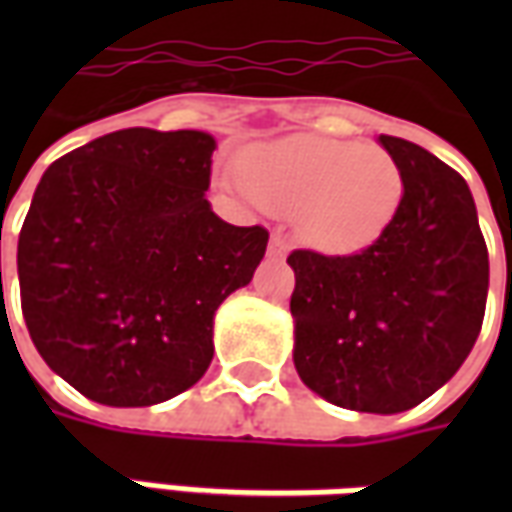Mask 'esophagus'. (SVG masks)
<instances>
[{
	"mask_svg": "<svg viewBox=\"0 0 512 512\" xmlns=\"http://www.w3.org/2000/svg\"><path fill=\"white\" fill-rule=\"evenodd\" d=\"M290 252V244L282 238V235H271V241H268V255L277 257V260H282V257L288 255Z\"/></svg>",
	"mask_w": 512,
	"mask_h": 512,
	"instance_id": "esophagus-1",
	"label": "esophagus"
}]
</instances>
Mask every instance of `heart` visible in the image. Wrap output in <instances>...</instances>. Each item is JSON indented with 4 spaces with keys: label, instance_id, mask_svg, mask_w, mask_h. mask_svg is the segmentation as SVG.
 I'll return each instance as SVG.
<instances>
[{
    "label": "heart",
    "instance_id": "heart-1",
    "mask_svg": "<svg viewBox=\"0 0 512 512\" xmlns=\"http://www.w3.org/2000/svg\"><path fill=\"white\" fill-rule=\"evenodd\" d=\"M241 183L268 211H290L304 244L345 255L365 249L395 219L403 175L384 147L329 136H285L246 147Z\"/></svg>",
    "mask_w": 512,
    "mask_h": 512
}]
</instances>
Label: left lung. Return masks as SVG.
I'll use <instances>...</instances> for the list:
<instances>
[{
    "label": "left lung",
    "instance_id": "left-lung-1",
    "mask_svg": "<svg viewBox=\"0 0 512 512\" xmlns=\"http://www.w3.org/2000/svg\"><path fill=\"white\" fill-rule=\"evenodd\" d=\"M403 175L395 219L356 255L290 252L293 365L315 395L400 414L447 384L480 334L488 249L466 180L425 147L378 136Z\"/></svg>",
    "mask_w": 512,
    "mask_h": 512
}]
</instances>
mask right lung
<instances>
[{
    "instance_id": "1",
    "label": "right lung",
    "mask_w": 512,
    "mask_h": 512,
    "mask_svg": "<svg viewBox=\"0 0 512 512\" xmlns=\"http://www.w3.org/2000/svg\"><path fill=\"white\" fill-rule=\"evenodd\" d=\"M205 131L123 128L57 158L18 235L21 310L43 362L115 408L186 392L213 359V315L252 282L263 227L211 211Z\"/></svg>"
}]
</instances>
